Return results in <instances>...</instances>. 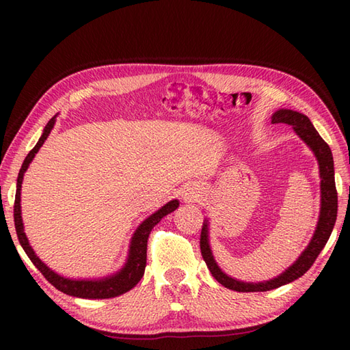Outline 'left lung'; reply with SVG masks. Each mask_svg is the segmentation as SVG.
Wrapping results in <instances>:
<instances>
[{
    "instance_id": "1",
    "label": "left lung",
    "mask_w": 350,
    "mask_h": 350,
    "mask_svg": "<svg viewBox=\"0 0 350 350\" xmlns=\"http://www.w3.org/2000/svg\"><path fill=\"white\" fill-rule=\"evenodd\" d=\"M272 123H286L293 128L295 133L298 135L304 143H306L310 150L314 153L319 163V176H321V212H319V221L314 230V234L308 242L307 248L301 252V256L296 258V262L290 265L284 272H281L275 278L258 282H247L242 280H236L230 277L218 266L217 260L213 257V252L209 242V219L204 218L202 237H200V248H202V256L204 262L209 267L212 277L217 280L219 284L227 288L236 290V292H266V290L277 288L280 286L288 284L295 280H298L306 273L311 265L314 263L317 256L328 242L332 233L334 224L337 219V189L336 179H334V159L329 146L325 143L322 137L310 122L307 116H304L298 111L281 108L272 114Z\"/></svg>"
}]
</instances>
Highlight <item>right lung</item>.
<instances>
[{"label": "right lung", "instance_id": "right-lung-1", "mask_svg": "<svg viewBox=\"0 0 350 350\" xmlns=\"http://www.w3.org/2000/svg\"><path fill=\"white\" fill-rule=\"evenodd\" d=\"M55 118L57 116L52 117L48 122V124L44 126L42 137L39 138V141H37V144L33 147V150L27 154V158L19 170L18 182H16V196H14V209H13L14 227H16L19 243L27 252V256L29 257V260H31L33 265L43 273V277L46 278L55 288L60 290V292L70 296H77V298H84V299L116 298L118 295L129 292V290L135 287L138 284V281L143 278L146 262H147L148 234H150L152 228L158 224L165 215L174 212L177 207H179V200H171V202L163 204L161 209H158L154 213H152L150 217H147L143 222H141L131 237L126 262L117 272L100 278H68V277H63L60 273H57L55 271H52L51 267L36 254V251L33 250L31 245H29V241L25 234L24 222H22V211H21V188H22V180H24L25 171L28 170L29 163L33 162L36 153L40 150V147L49 137V133L55 124Z\"/></svg>", "mask_w": 350, "mask_h": 350}]
</instances>
